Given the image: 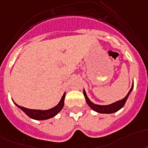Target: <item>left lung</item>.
Masks as SVG:
<instances>
[{
	"mask_svg": "<svg viewBox=\"0 0 148 148\" xmlns=\"http://www.w3.org/2000/svg\"><path fill=\"white\" fill-rule=\"evenodd\" d=\"M133 86L134 84H132V88L130 89V90L128 93V94L126 95V97H125L124 99H121V100H119V101L116 102V103H112V104H109V105H106V106H102V105H97V104H94L89 99V98L86 96V93L85 92V90H84V95L85 99H86V102L87 103L88 106L91 109L94 110V111L97 112H99V113H106V114H110V113H114L116 112L119 111L120 109H122L124 105L125 104L126 100L128 99V96L131 93V92L132 91Z\"/></svg>",
	"mask_w": 148,
	"mask_h": 148,
	"instance_id": "left-lung-1",
	"label": "left lung"
}]
</instances>
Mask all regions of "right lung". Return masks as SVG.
Masks as SVG:
<instances>
[{
	"label": "right lung",
	"mask_w": 148,
	"mask_h": 148,
	"mask_svg": "<svg viewBox=\"0 0 148 148\" xmlns=\"http://www.w3.org/2000/svg\"><path fill=\"white\" fill-rule=\"evenodd\" d=\"M64 98H65V93H64L62 96V99L60 100L57 106H55V107L51 108V109H47V110H39V109H27V108L23 107L17 105L15 103V105L18 108H20L22 111H23L27 115L29 118L32 119L36 120H45L49 119L50 118H52L55 116L62 109L64 104Z\"/></svg>",
	"instance_id": "add662e5"
}]
</instances>
